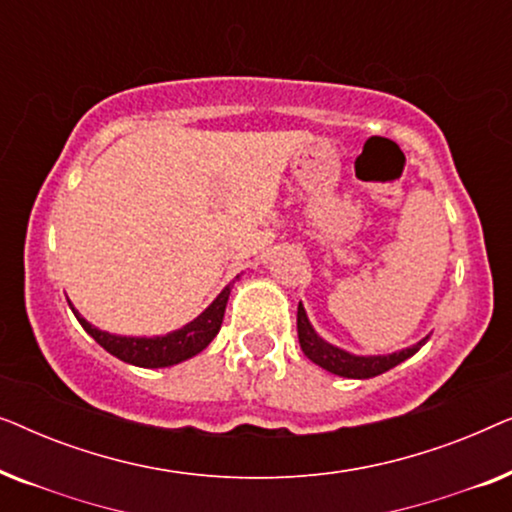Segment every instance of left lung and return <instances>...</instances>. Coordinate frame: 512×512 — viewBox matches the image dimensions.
I'll use <instances>...</instances> for the list:
<instances>
[{"instance_id":"left-lung-1","label":"left lung","mask_w":512,"mask_h":512,"mask_svg":"<svg viewBox=\"0 0 512 512\" xmlns=\"http://www.w3.org/2000/svg\"><path fill=\"white\" fill-rule=\"evenodd\" d=\"M298 340H300V349H303L307 359L328 370V373L340 375V377H354V380H366V377L382 375L384 370L394 368L401 361L410 359V356L419 352V347H422L429 338L419 340L417 345L389 356H354L345 352V349H338L328 345L326 340H321L319 335L314 333L310 321H307L303 305H298Z\"/></svg>"}]
</instances>
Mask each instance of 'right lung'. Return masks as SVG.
Here are the masks:
<instances>
[{
    "label": "right lung",
    "instance_id": "add662e5",
    "mask_svg": "<svg viewBox=\"0 0 512 512\" xmlns=\"http://www.w3.org/2000/svg\"><path fill=\"white\" fill-rule=\"evenodd\" d=\"M228 296L230 286H226V289L219 293V298H216L198 319H193L191 324L179 328V331L163 335V338H121V335L97 331V328L90 326L72 305L69 307H72L76 319H79L83 331L93 335L97 345H102L109 354H114L116 359L132 363V366L139 368H167L200 354L202 349L216 338V333H219V328L223 324V314H226Z\"/></svg>",
    "mask_w": 512,
    "mask_h": 512
}]
</instances>
